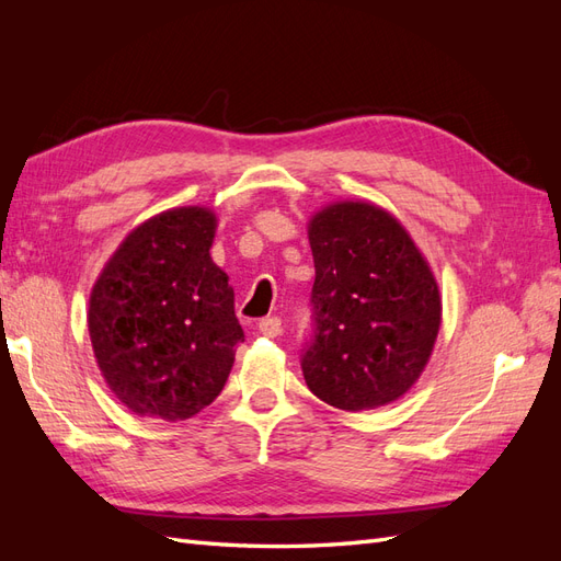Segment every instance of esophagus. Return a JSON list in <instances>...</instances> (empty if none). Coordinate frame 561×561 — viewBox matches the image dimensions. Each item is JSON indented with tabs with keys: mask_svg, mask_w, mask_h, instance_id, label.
<instances>
[{
	"mask_svg": "<svg viewBox=\"0 0 561 561\" xmlns=\"http://www.w3.org/2000/svg\"><path fill=\"white\" fill-rule=\"evenodd\" d=\"M260 332L264 334V336H278L280 334V330H283V325H280V318H262L260 320Z\"/></svg>",
	"mask_w": 561,
	"mask_h": 561,
	"instance_id": "1",
	"label": "esophagus"
}]
</instances>
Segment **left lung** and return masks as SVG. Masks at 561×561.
Returning a JSON list of instances; mask_svg holds the SVG:
<instances>
[{
    "instance_id": "1",
    "label": "left lung",
    "mask_w": 561,
    "mask_h": 561,
    "mask_svg": "<svg viewBox=\"0 0 561 561\" xmlns=\"http://www.w3.org/2000/svg\"><path fill=\"white\" fill-rule=\"evenodd\" d=\"M316 280L301 371L311 393L346 412L404 396L439 330L437 283L396 217L334 203L309 225Z\"/></svg>"
}]
</instances>
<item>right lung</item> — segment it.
Masks as SVG:
<instances>
[{"label": "right lung", "instance_id": "obj_1", "mask_svg": "<svg viewBox=\"0 0 561 561\" xmlns=\"http://www.w3.org/2000/svg\"><path fill=\"white\" fill-rule=\"evenodd\" d=\"M213 236L206 208L161 213L128 236L93 287L95 358L135 414L190 419L227 383L245 334L229 278L210 260Z\"/></svg>", "mask_w": 561, "mask_h": 561}]
</instances>
